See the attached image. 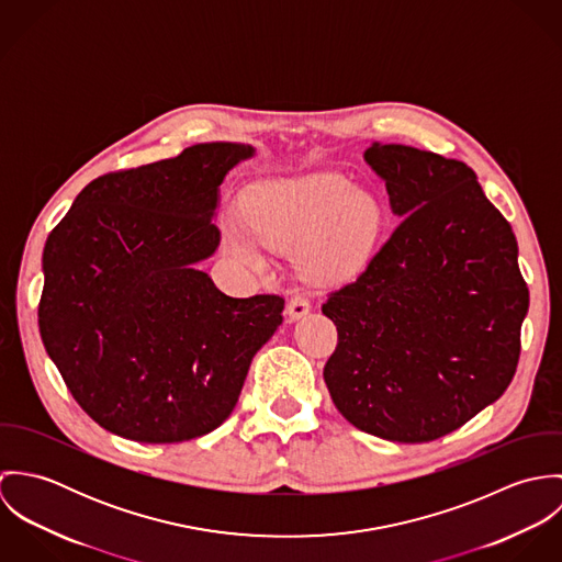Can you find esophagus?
Listing matches in <instances>:
<instances>
[{"instance_id":"esophagus-1","label":"esophagus","mask_w":562,"mask_h":562,"mask_svg":"<svg viewBox=\"0 0 562 562\" xmlns=\"http://www.w3.org/2000/svg\"><path fill=\"white\" fill-rule=\"evenodd\" d=\"M312 310V301L305 294H294L288 303V321L294 322L307 316Z\"/></svg>"}]
</instances>
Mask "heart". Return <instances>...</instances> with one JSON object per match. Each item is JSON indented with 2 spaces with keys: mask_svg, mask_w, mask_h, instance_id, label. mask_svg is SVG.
<instances>
[{
  "mask_svg": "<svg viewBox=\"0 0 562 562\" xmlns=\"http://www.w3.org/2000/svg\"><path fill=\"white\" fill-rule=\"evenodd\" d=\"M383 212L374 196L339 172H310L257 183L246 214L225 225L227 252L248 268H263L266 248H296L301 266L321 281H346L376 250Z\"/></svg>",
  "mask_w": 562,
  "mask_h": 562,
  "instance_id": "heart-1",
  "label": "heart"
}]
</instances>
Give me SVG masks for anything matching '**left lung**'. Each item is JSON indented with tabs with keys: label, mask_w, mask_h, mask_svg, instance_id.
<instances>
[{
	"label": "left lung",
	"mask_w": 562,
	"mask_h": 562,
	"mask_svg": "<svg viewBox=\"0 0 562 562\" xmlns=\"http://www.w3.org/2000/svg\"><path fill=\"white\" fill-rule=\"evenodd\" d=\"M363 158L401 223L322 305L337 328L324 383L359 430L435 441L515 376L530 303L517 240L465 161L379 143Z\"/></svg>",
	"instance_id": "left-lung-1"
}]
</instances>
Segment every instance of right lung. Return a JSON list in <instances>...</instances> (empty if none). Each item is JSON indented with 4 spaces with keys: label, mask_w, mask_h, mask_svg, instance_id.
I'll return each instance as SVG.
<instances>
[{
    "label": "right lung",
    "mask_w": 562,
    "mask_h": 562,
    "mask_svg": "<svg viewBox=\"0 0 562 562\" xmlns=\"http://www.w3.org/2000/svg\"><path fill=\"white\" fill-rule=\"evenodd\" d=\"M252 156L203 143L177 158L92 179L43 250V344L71 396L105 430L179 443L218 428L285 299H232L196 261L225 175Z\"/></svg>",
    "instance_id": "obj_1"
}]
</instances>
